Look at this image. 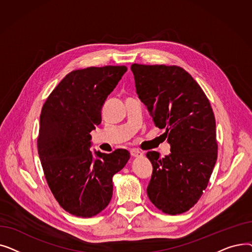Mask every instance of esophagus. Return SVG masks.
I'll use <instances>...</instances> for the list:
<instances>
[{"label": "esophagus", "instance_id": "1", "mask_svg": "<svg viewBox=\"0 0 252 252\" xmlns=\"http://www.w3.org/2000/svg\"><path fill=\"white\" fill-rule=\"evenodd\" d=\"M130 155L133 157H141L143 155V153L137 149H130Z\"/></svg>", "mask_w": 252, "mask_h": 252}]
</instances>
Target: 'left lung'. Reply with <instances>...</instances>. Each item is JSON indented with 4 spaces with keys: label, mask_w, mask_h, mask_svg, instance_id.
<instances>
[{
    "label": "left lung",
    "mask_w": 252,
    "mask_h": 252,
    "mask_svg": "<svg viewBox=\"0 0 252 252\" xmlns=\"http://www.w3.org/2000/svg\"><path fill=\"white\" fill-rule=\"evenodd\" d=\"M137 94L154 124L164 128L170 153L147 152L153 171L151 202L164 214L180 215L199 200L218 158L216 119L195 79L179 66L133 64Z\"/></svg>",
    "instance_id": "left-lung-1"
}]
</instances>
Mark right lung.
Returning a JSON list of instances; mask_svg holds the SVG:
<instances>
[{
	"label": "right lung",
	"mask_w": 252,
	"mask_h": 252,
	"mask_svg": "<svg viewBox=\"0 0 252 252\" xmlns=\"http://www.w3.org/2000/svg\"><path fill=\"white\" fill-rule=\"evenodd\" d=\"M126 66L88 67L66 75L46 100L39 116L37 151L49 187L63 209L92 218L111 200L113 176L129 159L117 149L90 151V133L102 122V106Z\"/></svg>",
	"instance_id": "add662e5"
}]
</instances>
